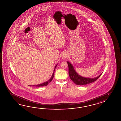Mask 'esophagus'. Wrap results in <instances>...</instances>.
Returning a JSON list of instances; mask_svg holds the SVG:
<instances>
[{
    "label": "esophagus",
    "instance_id": "1",
    "mask_svg": "<svg viewBox=\"0 0 121 121\" xmlns=\"http://www.w3.org/2000/svg\"><path fill=\"white\" fill-rule=\"evenodd\" d=\"M64 57H65V55H64Z\"/></svg>",
    "mask_w": 121,
    "mask_h": 121
}]
</instances>
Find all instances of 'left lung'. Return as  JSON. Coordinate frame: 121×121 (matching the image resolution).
<instances>
[{"label": "left lung", "instance_id": "obj_1", "mask_svg": "<svg viewBox=\"0 0 121 121\" xmlns=\"http://www.w3.org/2000/svg\"><path fill=\"white\" fill-rule=\"evenodd\" d=\"M67 62L68 65L69 75L70 78L72 80V81H73L77 85H86L92 83L96 81L102 75L101 73L98 77L94 78H89L82 77L77 74V73L76 72V71L74 69L73 67L69 62L67 61Z\"/></svg>", "mask_w": 121, "mask_h": 121}]
</instances>
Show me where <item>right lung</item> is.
<instances>
[{
  "mask_svg": "<svg viewBox=\"0 0 121 121\" xmlns=\"http://www.w3.org/2000/svg\"><path fill=\"white\" fill-rule=\"evenodd\" d=\"M57 65L55 66V68H54V72H53V74H52V77L51 78V79H50V80H48V81H47V82H44V83H42L40 84L37 85H36V86H46L47 85H48V84L51 82L52 81V80H53V77H54V71H55V69L56 67H57Z\"/></svg>",
  "mask_w": 121,
  "mask_h": 121,
  "instance_id": "add662e5",
  "label": "right lung"
}]
</instances>
